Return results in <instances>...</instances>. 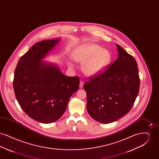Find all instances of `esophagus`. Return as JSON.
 <instances>
[{
  "instance_id": "1",
  "label": "esophagus",
  "mask_w": 159,
  "mask_h": 159,
  "mask_svg": "<svg viewBox=\"0 0 159 159\" xmlns=\"http://www.w3.org/2000/svg\"><path fill=\"white\" fill-rule=\"evenodd\" d=\"M83 84H84V82H83V81L82 80H81L80 82V88H83Z\"/></svg>"
}]
</instances>
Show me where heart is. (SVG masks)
<instances>
[{
    "instance_id": "heart-1",
    "label": "heart",
    "mask_w": 159,
    "mask_h": 159,
    "mask_svg": "<svg viewBox=\"0 0 159 159\" xmlns=\"http://www.w3.org/2000/svg\"><path fill=\"white\" fill-rule=\"evenodd\" d=\"M74 60L83 64V71L88 76H95L101 73L111 60L108 51L96 44H88L78 49L73 54ZM70 68L73 65L68 62Z\"/></svg>"
}]
</instances>
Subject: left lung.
I'll return each mask as SVG.
<instances>
[{
	"label": "left lung",
	"instance_id": "obj_1",
	"mask_svg": "<svg viewBox=\"0 0 159 159\" xmlns=\"http://www.w3.org/2000/svg\"><path fill=\"white\" fill-rule=\"evenodd\" d=\"M116 46L118 58L83 86L88 112L102 123H110L125 116L139 93L140 80L136 60L120 46Z\"/></svg>",
	"mask_w": 159,
	"mask_h": 159
}]
</instances>
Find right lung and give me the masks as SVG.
I'll return each mask as SVG.
<instances>
[{"mask_svg": "<svg viewBox=\"0 0 159 159\" xmlns=\"http://www.w3.org/2000/svg\"><path fill=\"white\" fill-rule=\"evenodd\" d=\"M60 39L33 46L18 61L13 81L15 97L24 111L43 123L58 120L71 95L79 88V77L64 75L60 67L43 60Z\"/></svg>", "mask_w": 159, "mask_h": 159, "instance_id": "right-lung-1", "label": "right lung"}]
</instances>
